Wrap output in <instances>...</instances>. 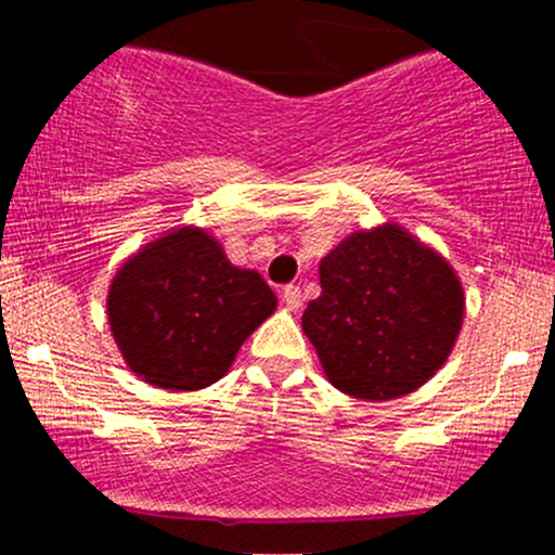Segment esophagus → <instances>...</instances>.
Listing matches in <instances>:
<instances>
[{
	"instance_id": "34e87169",
	"label": "esophagus",
	"mask_w": 555,
	"mask_h": 555,
	"mask_svg": "<svg viewBox=\"0 0 555 555\" xmlns=\"http://www.w3.org/2000/svg\"><path fill=\"white\" fill-rule=\"evenodd\" d=\"M282 300H284V306H287L289 311H298L300 306H304V295H300L298 284H287V287H284V293H282Z\"/></svg>"
}]
</instances>
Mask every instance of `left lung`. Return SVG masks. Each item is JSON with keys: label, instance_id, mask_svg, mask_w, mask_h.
<instances>
[{"label": "left lung", "instance_id": "1", "mask_svg": "<svg viewBox=\"0 0 555 555\" xmlns=\"http://www.w3.org/2000/svg\"><path fill=\"white\" fill-rule=\"evenodd\" d=\"M304 333L327 382L360 400L427 384L462 330L464 293L446 257L395 222L357 231L319 262Z\"/></svg>", "mask_w": 555, "mask_h": 555}]
</instances>
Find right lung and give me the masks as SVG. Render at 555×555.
I'll list each match as a JSON object with an SVG mask.
<instances>
[{"mask_svg": "<svg viewBox=\"0 0 555 555\" xmlns=\"http://www.w3.org/2000/svg\"><path fill=\"white\" fill-rule=\"evenodd\" d=\"M273 311L276 295L260 273L231 266L217 238L190 225L128 257L106 295L126 365L142 382L173 391L220 382Z\"/></svg>", "mask_w": 555, "mask_h": 555, "instance_id": "right-lung-1", "label": "right lung"}]
</instances>
